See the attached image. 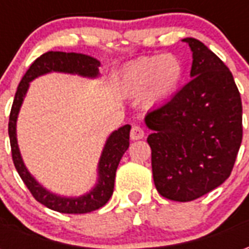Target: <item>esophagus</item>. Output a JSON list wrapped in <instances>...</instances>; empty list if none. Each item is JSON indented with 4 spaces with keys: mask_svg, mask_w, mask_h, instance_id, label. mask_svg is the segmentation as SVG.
Masks as SVG:
<instances>
[{
    "mask_svg": "<svg viewBox=\"0 0 249 249\" xmlns=\"http://www.w3.org/2000/svg\"><path fill=\"white\" fill-rule=\"evenodd\" d=\"M144 136H145V132H144V129L141 126H139V125H133L132 126V129H130V139L132 140H140Z\"/></svg>",
    "mask_w": 249,
    "mask_h": 249,
    "instance_id": "obj_1",
    "label": "esophagus"
}]
</instances>
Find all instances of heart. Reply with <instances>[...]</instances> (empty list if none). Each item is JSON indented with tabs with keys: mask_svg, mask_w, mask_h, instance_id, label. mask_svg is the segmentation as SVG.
<instances>
[{
	"mask_svg": "<svg viewBox=\"0 0 249 249\" xmlns=\"http://www.w3.org/2000/svg\"><path fill=\"white\" fill-rule=\"evenodd\" d=\"M181 61L172 54L142 57L125 68L120 77V90L125 96L137 98L148 107L169 101L183 81Z\"/></svg>",
	"mask_w": 249,
	"mask_h": 249,
	"instance_id": "1",
	"label": "heart"
}]
</instances>
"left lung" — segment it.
<instances>
[{"label": "left lung", "mask_w": 249, "mask_h": 249, "mask_svg": "<svg viewBox=\"0 0 249 249\" xmlns=\"http://www.w3.org/2000/svg\"><path fill=\"white\" fill-rule=\"evenodd\" d=\"M192 51L191 81L145 116L159 193L192 201L230 178L243 139V107L233 76L201 41Z\"/></svg>", "instance_id": "obj_1"}]
</instances>
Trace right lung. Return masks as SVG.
<instances>
[{
	"label": "right lung",
	"instance_id": "1",
	"mask_svg": "<svg viewBox=\"0 0 249 249\" xmlns=\"http://www.w3.org/2000/svg\"><path fill=\"white\" fill-rule=\"evenodd\" d=\"M100 61L94 57L82 53H65V52H48L36 60L19 82L14 96L13 105L9 117V139L12 146V157L14 167L28 187L33 197L49 209L61 213H88L101 208L108 203L114 188V178L119 162L129 146L130 125L126 124L110 133L101 152L97 165V181L89 192L81 196H61L48 191L36 180L24 164L17 141V119L19 109L28 93L30 82L35 78L52 71L78 74L88 78H97L100 76Z\"/></svg>",
	"mask_w": 249,
	"mask_h": 249
}]
</instances>
